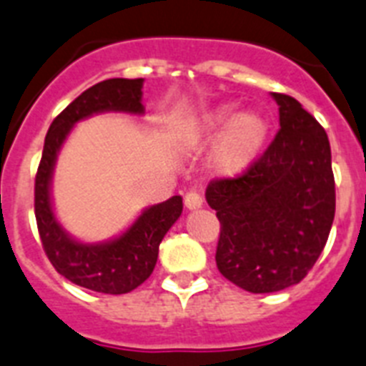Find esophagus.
Instances as JSON below:
<instances>
[{"label":"esophagus","instance_id":"1","mask_svg":"<svg viewBox=\"0 0 366 366\" xmlns=\"http://www.w3.org/2000/svg\"><path fill=\"white\" fill-rule=\"evenodd\" d=\"M184 204H186V209L189 210L199 209V207H203V197H201L195 189H189V192L184 195Z\"/></svg>","mask_w":366,"mask_h":366}]
</instances>
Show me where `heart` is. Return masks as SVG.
I'll return each instance as SVG.
<instances>
[{"instance_id":"obj_1","label":"heart","mask_w":366,"mask_h":366,"mask_svg":"<svg viewBox=\"0 0 366 366\" xmlns=\"http://www.w3.org/2000/svg\"><path fill=\"white\" fill-rule=\"evenodd\" d=\"M219 135L216 150H214V163L222 174L233 177L250 167L269 133V124L265 116L259 112H240L234 116L233 105H224L216 109L207 118L203 133Z\"/></svg>"}]
</instances>
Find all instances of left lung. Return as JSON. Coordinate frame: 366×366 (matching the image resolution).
Returning <instances> with one entry per match:
<instances>
[{"label": "left lung", "mask_w": 366, "mask_h": 366, "mask_svg": "<svg viewBox=\"0 0 366 366\" xmlns=\"http://www.w3.org/2000/svg\"><path fill=\"white\" fill-rule=\"evenodd\" d=\"M272 97L280 129L265 152L207 188L219 219L216 265L250 293L286 290L308 274L325 248L337 203L325 129L291 96Z\"/></svg>", "instance_id": "1"}]
</instances>
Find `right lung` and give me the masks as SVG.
<instances>
[{"label":"right lung","mask_w":366,"mask_h":366,"mask_svg":"<svg viewBox=\"0 0 366 366\" xmlns=\"http://www.w3.org/2000/svg\"><path fill=\"white\" fill-rule=\"evenodd\" d=\"M142 79H109L82 92L50 124L35 174V219L43 250L52 267L86 290L122 295L139 287L152 274L159 242L182 214V197L174 195L154 204L135 224L107 244H80L56 222L50 204V177L61 142L76 122L103 111L142 112Z\"/></svg>","instance_id":"1"}]
</instances>
